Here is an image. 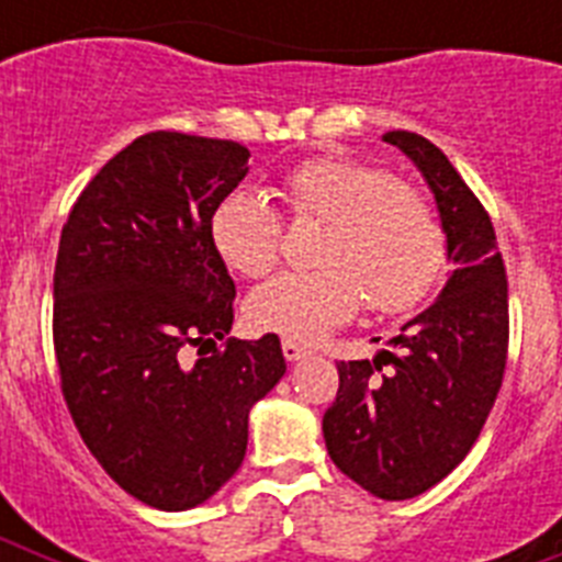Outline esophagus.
<instances>
[{
	"label": "esophagus",
	"instance_id": "34e87169",
	"mask_svg": "<svg viewBox=\"0 0 562 562\" xmlns=\"http://www.w3.org/2000/svg\"><path fill=\"white\" fill-rule=\"evenodd\" d=\"M281 351H284V357L286 360H301V357H306V346H301V342H295V340H290V337H286V340H281Z\"/></svg>",
	"mask_w": 562,
	"mask_h": 562
}]
</instances>
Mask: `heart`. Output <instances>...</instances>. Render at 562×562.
I'll return each mask as SVG.
<instances>
[{"label": "heart", "mask_w": 562, "mask_h": 562, "mask_svg": "<svg viewBox=\"0 0 562 562\" xmlns=\"http://www.w3.org/2000/svg\"><path fill=\"white\" fill-rule=\"evenodd\" d=\"M278 193L297 222H324L315 270H284L247 297L261 331L315 340L366 306L396 315L422 304L448 261L434 202L394 171L351 157H312L281 177ZM211 241L233 272L261 278L278 265L284 220L250 188L211 213Z\"/></svg>", "instance_id": "1"}]
</instances>
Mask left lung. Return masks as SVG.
I'll use <instances>...</instances> for the list:
<instances>
[{
  "mask_svg": "<svg viewBox=\"0 0 562 562\" xmlns=\"http://www.w3.org/2000/svg\"><path fill=\"white\" fill-rule=\"evenodd\" d=\"M425 173L448 233L453 276L402 326L396 351L337 362L324 439L340 473L385 501L439 484L464 461L498 400L509 351V290L493 220L439 146L385 132Z\"/></svg>",
  "mask_w": 562,
  "mask_h": 562,
  "instance_id": "left-lung-1",
  "label": "left lung"
}]
</instances>
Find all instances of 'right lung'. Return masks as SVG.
Returning <instances> with one entry per match:
<instances>
[{
	"label": "right lung",
	"instance_id": "1",
	"mask_svg": "<svg viewBox=\"0 0 562 562\" xmlns=\"http://www.w3.org/2000/svg\"><path fill=\"white\" fill-rule=\"evenodd\" d=\"M247 160L236 140L143 134L87 182L58 241L53 346L69 416L109 479L166 513L233 479L250 408L286 371L278 335L225 337L236 284L211 213Z\"/></svg>",
	"mask_w": 562,
	"mask_h": 562
}]
</instances>
